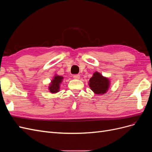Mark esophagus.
<instances>
[{"label":"esophagus","instance_id":"esophagus-1","mask_svg":"<svg viewBox=\"0 0 152 152\" xmlns=\"http://www.w3.org/2000/svg\"><path fill=\"white\" fill-rule=\"evenodd\" d=\"M73 79H80V75H77V74L74 75H73Z\"/></svg>","mask_w":152,"mask_h":152}]
</instances>
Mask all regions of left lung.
I'll use <instances>...</instances> for the list:
<instances>
[{"mask_svg": "<svg viewBox=\"0 0 152 152\" xmlns=\"http://www.w3.org/2000/svg\"><path fill=\"white\" fill-rule=\"evenodd\" d=\"M89 86L95 94H103L107 93L110 86V80L98 72L94 73L89 79Z\"/></svg>", "mask_w": 152, "mask_h": 152, "instance_id": "obj_1", "label": "left lung"}]
</instances>
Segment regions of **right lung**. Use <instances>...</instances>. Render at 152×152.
<instances>
[{
  "label": "right lung",
  "instance_id": "right-lung-1",
  "mask_svg": "<svg viewBox=\"0 0 152 152\" xmlns=\"http://www.w3.org/2000/svg\"><path fill=\"white\" fill-rule=\"evenodd\" d=\"M63 79V77L59 75H55L54 79L51 81L49 87V90L51 93H56L59 92V87H60V84Z\"/></svg>",
  "mask_w": 152,
  "mask_h": 152
}]
</instances>
